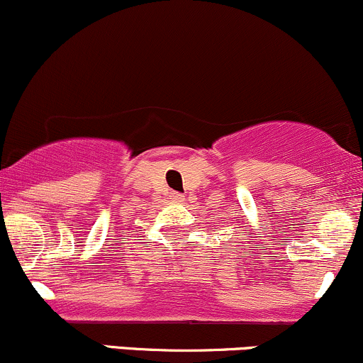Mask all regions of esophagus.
I'll return each instance as SVG.
<instances>
[{
  "label": "esophagus",
  "mask_w": 363,
  "mask_h": 363,
  "mask_svg": "<svg viewBox=\"0 0 363 363\" xmlns=\"http://www.w3.org/2000/svg\"><path fill=\"white\" fill-rule=\"evenodd\" d=\"M170 199H172V201H177V203H181V201H184V194L172 193V194H170Z\"/></svg>",
  "instance_id": "34e87169"
}]
</instances>
